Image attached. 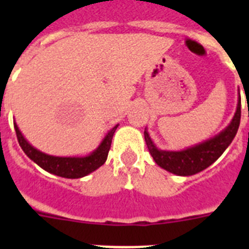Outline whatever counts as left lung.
<instances>
[{
	"mask_svg": "<svg viewBox=\"0 0 249 249\" xmlns=\"http://www.w3.org/2000/svg\"><path fill=\"white\" fill-rule=\"evenodd\" d=\"M239 122H241V94L238 93L236 113L231 123L223 131L219 132L218 135H215L210 140L203 141L201 143L182 151L160 149L153 143L147 129H144V140L149 153L160 168L177 176H192L210 167L221 157L222 153L232 143L233 138L236 137Z\"/></svg>",
	"mask_w": 249,
	"mask_h": 249,
	"instance_id": "1",
	"label": "left lung"
}]
</instances>
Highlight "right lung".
<instances>
[{
	"label": "right lung",
	"mask_w": 249,
	"mask_h": 249,
	"mask_svg": "<svg viewBox=\"0 0 249 249\" xmlns=\"http://www.w3.org/2000/svg\"><path fill=\"white\" fill-rule=\"evenodd\" d=\"M13 126H15L19 146L27 155V157L34 160L35 163L38 164L48 173L59 176V177L81 178L92 173L105 163L107 156H108L109 148H111L112 138H113L118 124H116L113 128L107 132V135L105 136L100 146L93 152L87 156H81V157H59V156H51L43 153L39 149L35 148L32 144L28 143L27 140L23 137L19 131L16 122H13Z\"/></svg>",
	"instance_id": "obj_1"
}]
</instances>
